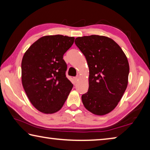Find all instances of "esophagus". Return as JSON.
<instances>
[{"label": "esophagus", "mask_w": 150, "mask_h": 150, "mask_svg": "<svg viewBox=\"0 0 150 150\" xmlns=\"http://www.w3.org/2000/svg\"><path fill=\"white\" fill-rule=\"evenodd\" d=\"M74 79H75V81H76V82H77V81H78V80L79 79V76L77 75V76H76V77H74Z\"/></svg>", "instance_id": "esophagus-1"}]
</instances>
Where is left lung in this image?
I'll list each match as a JSON object with an SVG mask.
<instances>
[{
	"label": "left lung",
	"instance_id": "obj_1",
	"mask_svg": "<svg viewBox=\"0 0 150 150\" xmlns=\"http://www.w3.org/2000/svg\"><path fill=\"white\" fill-rule=\"evenodd\" d=\"M75 43L87 59L88 89L81 99L85 108L103 116L116 108L128 83L129 63L122 50L103 35L78 37Z\"/></svg>",
	"mask_w": 150,
	"mask_h": 150
}]
</instances>
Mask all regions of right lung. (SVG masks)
Masks as SVG:
<instances>
[{"label": "right lung", "mask_w": 150, "mask_h": 150, "mask_svg": "<svg viewBox=\"0 0 150 150\" xmlns=\"http://www.w3.org/2000/svg\"><path fill=\"white\" fill-rule=\"evenodd\" d=\"M74 37L45 35L30 46L22 60V83L32 105L44 114L59 111L73 88L63 59Z\"/></svg>", "instance_id": "1"}]
</instances>
